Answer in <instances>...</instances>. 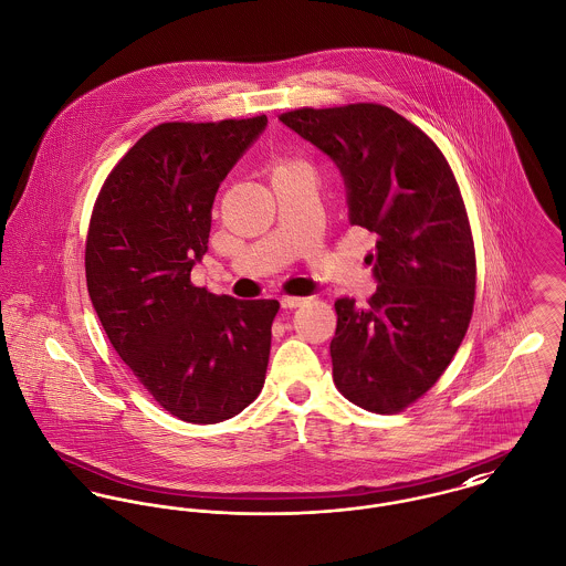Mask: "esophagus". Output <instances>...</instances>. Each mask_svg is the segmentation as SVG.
Returning <instances> with one entry per match:
<instances>
[{
	"label": "esophagus",
	"instance_id": "34e87169",
	"mask_svg": "<svg viewBox=\"0 0 566 566\" xmlns=\"http://www.w3.org/2000/svg\"><path fill=\"white\" fill-rule=\"evenodd\" d=\"M305 303V298H301V296H283L281 298V305L285 307V310H294V307H301Z\"/></svg>",
	"mask_w": 566,
	"mask_h": 566
}]
</instances>
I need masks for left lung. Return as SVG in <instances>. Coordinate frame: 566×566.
<instances>
[{"instance_id": "1", "label": "left lung", "mask_w": 566, "mask_h": 566, "mask_svg": "<svg viewBox=\"0 0 566 566\" xmlns=\"http://www.w3.org/2000/svg\"><path fill=\"white\" fill-rule=\"evenodd\" d=\"M328 155L348 189V220L377 235L368 305L335 301L333 381L375 413H399L442 377L475 305V243L453 169L397 111L357 102L279 117Z\"/></svg>"}]
</instances>
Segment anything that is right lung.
Returning <instances> with one entry per match:
<instances>
[{"label":"right lung","instance_id":"1","mask_svg":"<svg viewBox=\"0 0 566 566\" xmlns=\"http://www.w3.org/2000/svg\"><path fill=\"white\" fill-rule=\"evenodd\" d=\"M268 117L165 122L106 176L88 222L93 310L137 381L171 416H238L265 381L279 301L216 296L191 283L220 182Z\"/></svg>","mask_w":566,"mask_h":566}]
</instances>
